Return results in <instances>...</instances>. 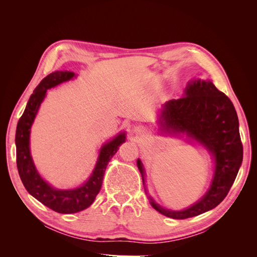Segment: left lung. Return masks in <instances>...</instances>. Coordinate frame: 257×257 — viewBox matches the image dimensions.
I'll use <instances>...</instances> for the list:
<instances>
[{
  "label": "left lung",
  "instance_id": "obj_1",
  "mask_svg": "<svg viewBox=\"0 0 257 257\" xmlns=\"http://www.w3.org/2000/svg\"><path fill=\"white\" fill-rule=\"evenodd\" d=\"M162 133L185 135L212 155L214 173L210 188L195 204L183 210L166 209L146 194L151 206L163 215L182 220L209 211L226 197L242 163L243 148L239 134V121L230 99L210 80L194 79L184 89L183 97L170 99L159 114ZM137 166L146 184V172L141 160Z\"/></svg>",
  "mask_w": 257,
  "mask_h": 257
}]
</instances>
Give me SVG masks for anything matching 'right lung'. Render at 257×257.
I'll use <instances>...</instances> for the list:
<instances>
[{
  "label": "right lung",
  "instance_id": "add662e5",
  "mask_svg": "<svg viewBox=\"0 0 257 257\" xmlns=\"http://www.w3.org/2000/svg\"><path fill=\"white\" fill-rule=\"evenodd\" d=\"M75 73L67 71H57L49 74L35 88L33 94L30 96L25 112L18 121L16 130V152L17 168L21 181L27 191L38 201L53 211L59 213H76L90 207L102 188L103 178L107 164L119 150V147L125 143V132H121L111 141L100 147L98 158L94 169L84 183L78 188L69 190H60L53 188L45 181L38 174L30 150L31 127L41 104L46 97L47 90L57 87L58 84L73 79Z\"/></svg>",
  "mask_w": 257,
  "mask_h": 257
}]
</instances>
